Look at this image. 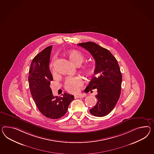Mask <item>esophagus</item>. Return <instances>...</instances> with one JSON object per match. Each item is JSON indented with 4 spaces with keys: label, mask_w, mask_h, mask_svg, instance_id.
Instances as JSON below:
<instances>
[{
    "label": "esophagus",
    "mask_w": 154,
    "mask_h": 154,
    "mask_svg": "<svg viewBox=\"0 0 154 154\" xmlns=\"http://www.w3.org/2000/svg\"><path fill=\"white\" fill-rule=\"evenodd\" d=\"M84 96L82 95H75V98H83Z\"/></svg>",
    "instance_id": "34e87169"
}]
</instances>
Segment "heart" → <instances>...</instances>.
Returning a JSON list of instances; mask_svg holds the SVG:
<instances>
[{
	"label": "heart",
	"instance_id": "heart-1",
	"mask_svg": "<svg viewBox=\"0 0 154 154\" xmlns=\"http://www.w3.org/2000/svg\"><path fill=\"white\" fill-rule=\"evenodd\" d=\"M68 54L69 56V59L71 60V62L75 65L82 63L84 59V57L80 52L72 50L69 52ZM51 66H52V63L51 64ZM91 70V67H87L86 68V71L88 72H90ZM83 85V80L80 76L68 77L65 82V89L71 93H78L80 90V87Z\"/></svg>",
	"mask_w": 154,
	"mask_h": 154
}]
</instances>
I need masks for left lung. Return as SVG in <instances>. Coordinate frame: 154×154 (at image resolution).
<instances>
[{"mask_svg":"<svg viewBox=\"0 0 154 154\" xmlns=\"http://www.w3.org/2000/svg\"><path fill=\"white\" fill-rule=\"evenodd\" d=\"M78 45L89 52L95 61L94 75L85 91L97 89L98 101L89 112L96 117H104L113 110L121 94L122 76L119 63L109 50L94 42Z\"/></svg>","mask_w":154,"mask_h":154,"instance_id":"8db88e82","label":"left lung"}]
</instances>
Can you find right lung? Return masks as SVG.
Listing matches in <instances>:
<instances>
[{"label":"right lung","instance_id":"add662e5","mask_svg":"<svg viewBox=\"0 0 154 154\" xmlns=\"http://www.w3.org/2000/svg\"><path fill=\"white\" fill-rule=\"evenodd\" d=\"M52 46L45 48L32 61L28 82L32 97L41 113L48 119H60L67 112L74 95L64 93L54 96L50 87L53 78L49 69Z\"/></svg>","mask_w":154,"mask_h":154}]
</instances>
